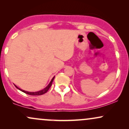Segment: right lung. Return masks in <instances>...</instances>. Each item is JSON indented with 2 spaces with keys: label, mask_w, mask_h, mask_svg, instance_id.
Wrapping results in <instances>:
<instances>
[{
  "label": "right lung",
  "mask_w": 129,
  "mask_h": 129,
  "mask_svg": "<svg viewBox=\"0 0 129 129\" xmlns=\"http://www.w3.org/2000/svg\"><path fill=\"white\" fill-rule=\"evenodd\" d=\"M54 76L53 77V78H52V79L51 80V81H50V82L49 83V84H48V85H47V87H45V88H44V89L40 90V91H35V92H29V91H25V90H22V89H20V88H19L18 87L16 86V85L15 87H16V88H17V89H19V90H20V91H22V92L26 93V94H29V95H33V96H38V95H42V94H44V93H47V91H48V90H49V88H50V87L51 86V84H52V82L53 81V80H54Z\"/></svg>",
  "instance_id": "right-lung-1"
}]
</instances>
